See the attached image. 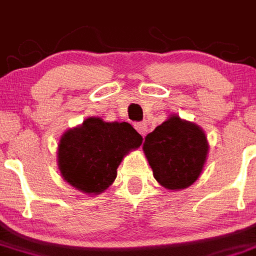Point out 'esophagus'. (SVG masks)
Here are the masks:
<instances>
[{
    "label": "esophagus",
    "instance_id": "esophagus-1",
    "mask_svg": "<svg viewBox=\"0 0 256 256\" xmlns=\"http://www.w3.org/2000/svg\"><path fill=\"white\" fill-rule=\"evenodd\" d=\"M134 126H135V128H136L138 132H139L142 136H145V134L148 132V126H146V124L136 122Z\"/></svg>",
    "mask_w": 256,
    "mask_h": 256
}]
</instances>
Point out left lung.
<instances>
[{
    "label": "left lung",
    "mask_w": 256,
    "mask_h": 256,
    "mask_svg": "<svg viewBox=\"0 0 256 256\" xmlns=\"http://www.w3.org/2000/svg\"><path fill=\"white\" fill-rule=\"evenodd\" d=\"M142 150L154 178L163 188L176 191L199 178L209 145L202 128L172 114L145 136Z\"/></svg>",
    "instance_id": "obj_1"
}]
</instances>
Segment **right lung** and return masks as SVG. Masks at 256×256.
<instances>
[{
    "mask_svg": "<svg viewBox=\"0 0 256 256\" xmlns=\"http://www.w3.org/2000/svg\"><path fill=\"white\" fill-rule=\"evenodd\" d=\"M142 142V135L130 124L89 117L61 136L58 170L71 186L85 194L98 195L114 181L124 156Z\"/></svg>",
    "mask_w": 256,
    "mask_h": 256,
    "instance_id": "1",
    "label": "right lung"
}]
</instances>
